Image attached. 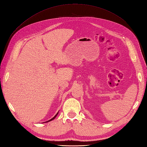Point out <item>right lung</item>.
<instances>
[{
  "label": "right lung",
  "mask_w": 147,
  "mask_h": 147,
  "mask_svg": "<svg viewBox=\"0 0 147 147\" xmlns=\"http://www.w3.org/2000/svg\"><path fill=\"white\" fill-rule=\"evenodd\" d=\"M57 114H58V113H57V114H56V115H55V117H53V118H51V119H50V120H49V121H47V122H48V121H52V120H53V119H55V118H56V116H57Z\"/></svg>",
  "instance_id": "right-lung-1"
}]
</instances>
